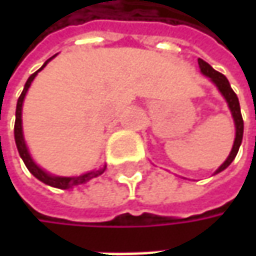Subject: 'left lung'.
<instances>
[{
	"label": "left lung",
	"mask_w": 256,
	"mask_h": 256,
	"mask_svg": "<svg viewBox=\"0 0 256 256\" xmlns=\"http://www.w3.org/2000/svg\"><path fill=\"white\" fill-rule=\"evenodd\" d=\"M198 64H200L202 74L205 75V76H208L212 82L218 86L220 92H221L222 95H224V98L226 100L228 106H230V110H231L234 122H235V130H236V132H235V141H234V145H232L231 152L228 155V158L225 160V162L222 164L221 166L215 171V174H218V172L224 171L225 168H228V166L231 165L232 161L235 160L236 154H238V150H240V146H241L242 142V135H244V120H242L238 96H236V94L232 91L230 81L226 80V76L224 74H221V72H218V71H215L211 65L208 64V62H205L201 58L198 60Z\"/></svg>",
	"instance_id": "obj_1"
}]
</instances>
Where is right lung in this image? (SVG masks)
<instances>
[{
  "label": "right lung",
  "instance_id": "obj_1",
  "mask_svg": "<svg viewBox=\"0 0 256 256\" xmlns=\"http://www.w3.org/2000/svg\"><path fill=\"white\" fill-rule=\"evenodd\" d=\"M55 56V55H54ZM54 56H51L50 60L45 61V64L38 70L35 71L34 74L31 75L26 82L24 85V90L18 98V102H16V111H15V126H14V136H15V144H16V148H18V152H20V156L22 158L25 166L28 168V171L31 172L34 175L36 180H40L41 182H44L50 186H54V188H60V190H70V188H74V186H78V185H82L85 182H88L90 180H92L95 176L101 175L105 171V165L104 168H100V170H95V171L86 172V174H82L80 176H55V175H51L48 172H45L42 168H40L34 162V160L31 158V155L28 152V148H26V144H25L24 140V134H22V120H21V115H22V102H24L25 94L28 91L31 82L34 81V78L36 76V74L44 68L45 65L48 64Z\"/></svg>",
  "mask_w": 256,
  "mask_h": 256
}]
</instances>
